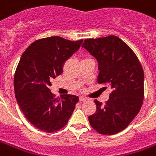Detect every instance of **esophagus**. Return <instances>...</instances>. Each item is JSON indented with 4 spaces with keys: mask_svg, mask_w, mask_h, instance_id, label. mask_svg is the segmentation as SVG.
<instances>
[{
    "mask_svg": "<svg viewBox=\"0 0 156 156\" xmlns=\"http://www.w3.org/2000/svg\"><path fill=\"white\" fill-rule=\"evenodd\" d=\"M79 100H80V101H85V100H87V98L83 97V96H80V97H79Z\"/></svg>",
    "mask_w": 156,
    "mask_h": 156,
    "instance_id": "esophagus-1",
    "label": "esophagus"
}]
</instances>
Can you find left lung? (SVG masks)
Returning <instances> with one entry per match:
<instances>
[{"instance_id":"obj_1","label":"left lung","mask_w":156,"mask_h":156,"mask_svg":"<svg viewBox=\"0 0 156 156\" xmlns=\"http://www.w3.org/2000/svg\"><path fill=\"white\" fill-rule=\"evenodd\" d=\"M98 62V83L112 89L104 105L94 100L96 112L88 117L101 134H115L129 125L140 111L144 97V73L133 50L115 35L85 40L82 45Z\"/></svg>"}]
</instances>
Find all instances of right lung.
Instances as JSON below:
<instances>
[{
    "instance_id": "obj_1",
    "label": "right lung",
    "mask_w": 156,
    "mask_h": 156,
    "mask_svg": "<svg viewBox=\"0 0 156 156\" xmlns=\"http://www.w3.org/2000/svg\"><path fill=\"white\" fill-rule=\"evenodd\" d=\"M83 41L45 38L32 43L21 57L13 83L16 100L26 118L40 130L52 133L63 128L78 102L73 95L54 99L49 87Z\"/></svg>"
}]
</instances>
